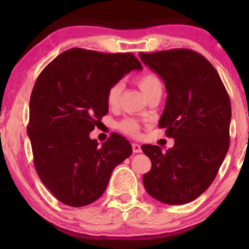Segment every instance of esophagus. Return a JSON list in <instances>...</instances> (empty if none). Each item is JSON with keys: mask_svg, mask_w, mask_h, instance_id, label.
Instances as JSON below:
<instances>
[{"mask_svg": "<svg viewBox=\"0 0 249 249\" xmlns=\"http://www.w3.org/2000/svg\"><path fill=\"white\" fill-rule=\"evenodd\" d=\"M132 151L134 153H141L142 152V147L139 144H136V142H132Z\"/></svg>", "mask_w": 249, "mask_h": 249, "instance_id": "34e87169", "label": "esophagus"}]
</instances>
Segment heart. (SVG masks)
<instances>
[{"label":"heart","instance_id":"obj_1","mask_svg":"<svg viewBox=\"0 0 249 249\" xmlns=\"http://www.w3.org/2000/svg\"><path fill=\"white\" fill-rule=\"evenodd\" d=\"M136 84L137 86L141 88L142 94L145 95V97H147L154 91L162 89V83L161 79L156 76L155 73L153 72H144L142 73L141 76L136 78ZM121 84H113L112 86L108 88L107 93V103L110 107H114L115 105L119 103V98H120L121 94ZM121 130L125 132V134H129L131 136H135L138 134L139 125L136 121L130 120V119H127V120L122 121L120 124Z\"/></svg>","mask_w":249,"mask_h":249}]
</instances>
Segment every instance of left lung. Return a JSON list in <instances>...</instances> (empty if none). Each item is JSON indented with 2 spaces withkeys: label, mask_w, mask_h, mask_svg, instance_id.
<instances>
[{
  "label": "left lung",
  "mask_w": 249,
  "mask_h": 249,
  "mask_svg": "<svg viewBox=\"0 0 249 249\" xmlns=\"http://www.w3.org/2000/svg\"><path fill=\"white\" fill-rule=\"evenodd\" d=\"M139 57L164 81L168 97L159 127L175 139L165 152L156 145L142 146L152 161L142 183L153 198L182 205L209 188L226 158L229 95L215 68L192 50L141 52Z\"/></svg>",
  "instance_id": "obj_1"
}]
</instances>
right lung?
Segmentation results:
<instances>
[{
    "mask_svg": "<svg viewBox=\"0 0 249 249\" xmlns=\"http://www.w3.org/2000/svg\"><path fill=\"white\" fill-rule=\"evenodd\" d=\"M142 69L131 53L71 49L37 78L27 134L37 175L61 203L80 207L95 202L115 166L131 155L130 142L122 136L112 134L100 147L89 132L107 113L108 88Z\"/></svg>",
    "mask_w": 249,
    "mask_h": 249,
    "instance_id": "1",
    "label": "right lung"
}]
</instances>
